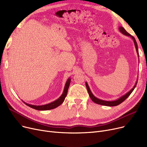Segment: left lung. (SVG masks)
Masks as SVG:
<instances>
[{"label":"left lung","mask_w":147,"mask_h":147,"mask_svg":"<svg viewBox=\"0 0 147 147\" xmlns=\"http://www.w3.org/2000/svg\"><path fill=\"white\" fill-rule=\"evenodd\" d=\"M119 30L120 32L123 34H124L125 36H129L133 40L134 42V45H135V48H136V52H137V54H138V60H139V63H140V59H139V53H138V45H137V43H136V41L135 40V38H134V37H133L132 36H131L129 33H128L125 30V29L123 28V27L120 26L119 27ZM137 82H138V79L135 83V84L134 85V86L128 92H127L126 94H125L124 95L121 96V97H120L119 98L115 99V100H114V101H105V100H102V99H99L98 98H96V96H95L94 95V94L92 93V92L89 87V85L88 83L86 82V88H87V90H88V94H89V95L90 98V99H92V101L94 102L96 104H99V105H105V106H109V107H113V106H117L118 105H119L120 104H121V102H123V101H125V100L131 94V93L133 92V90H134V89L135 88L136 86V84H137Z\"/></svg>","instance_id":"left-lung-1"}]
</instances>
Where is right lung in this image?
Segmentation results:
<instances>
[{
	"instance_id": "1",
	"label": "right lung",
	"mask_w": 147,
	"mask_h": 147,
	"mask_svg": "<svg viewBox=\"0 0 147 147\" xmlns=\"http://www.w3.org/2000/svg\"><path fill=\"white\" fill-rule=\"evenodd\" d=\"M70 82H71V78H69L65 83L63 94H62V95L60 96L59 98H58L57 99L55 100V101H54L51 103L45 104V105H32V104H29L25 102L24 101H22L28 107L32 108V109H34L35 110H37L44 111V110H49L55 109V108L59 106L61 104H63V102L64 101V99L67 94L69 84H70Z\"/></svg>"
}]
</instances>
